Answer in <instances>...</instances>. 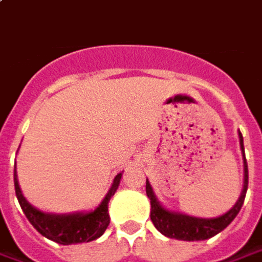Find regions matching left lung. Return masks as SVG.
<instances>
[{
	"mask_svg": "<svg viewBox=\"0 0 262 262\" xmlns=\"http://www.w3.org/2000/svg\"><path fill=\"white\" fill-rule=\"evenodd\" d=\"M238 137H239V147H241L242 157H244V186H242L241 196L238 198L236 203L221 216L196 217L167 209L157 199L151 184L147 179L145 192H147L150 205H151L150 216H151L152 224L157 228L159 232L163 233L164 236L180 239V241H205V239L215 236L221 231H224L235 219L244 205L247 189H248V166H247L245 152H244V138H242L241 131H238Z\"/></svg>",
	"mask_w": 262,
	"mask_h": 262,
	"instance_id": "obj_1",
	"label": "left lung"
}]
</instances>
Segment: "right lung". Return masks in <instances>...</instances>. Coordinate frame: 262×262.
I'll list each match as a JSON object with an SVG mask.
<instances>
[{
  "label": "right lung",
  "mask_w": 262,
  "mask_h": 262,
  "mask_svg": "<svg viewBox=\"0 0 262 262\" xmlns=\"http://www.w3.org/2000/svg\"><path fill=\"white\" fill-rule=\"evenodd\" d=\"M122 173H118L112 186L105 194L102 202L92 210L85 212H73V213H49L40 209L34 208L21 192L17 168L14 167V186L15 194L20 202V206L27 216L30 224L36 228L38 232L47 239L61 244V245H72V244H82L98 239L110 225V212L108 203L111 198L115 194L121 182Z\"/></svg>",
  "instance_id": "right-lung-1"
}]
</instances>
